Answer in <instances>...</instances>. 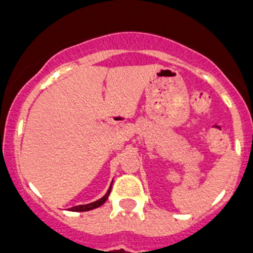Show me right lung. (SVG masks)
I'll use <instances>...</instances> for the list:
<instances>
[{
	"label": "right lung",
	"mask_w": 253,
	"mask_h": 253,
	"mask_svg": "<svg viewBox=\"0 0 253 253\" xmlns=\"http://www.w3.org/2000/svg\"><path fill=\"white\" fill-rule=\"evenodd\" d=\"M110 193H111V186H110V189H108V192H107L106 194H104L103 197L101 198V199L95 200V202H93V203L84 204V206L73 207V208H70L69 211H92V209H94V208H98V207H101L102 204H103L104 202L108 199V195H110Z\"/></svg>",
	"instance_id": "right-lung-1"
}]
</instances>
